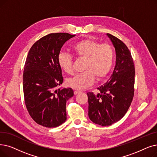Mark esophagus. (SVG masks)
I'll return each instance as SVG.
<instances>
[{
	"label": "esophagus",
	"instance_id": "1",
	"mask_svg": "<svg viewBox=\"0 0 157 157\" xmlns=\"http://www.w3.org/2000/svg\"><path fill=\"white\" fill-rule=\"evenodd\" d=\"M80 92H81V91L79 90H74V93L75 95H77V94H79Z\"/></svg>",
	"mask_w": 157,
	"mask_h": 157
}]
</instances>
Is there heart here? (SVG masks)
Wrapping results in <instances>:
<instances>
[{
    "instance_id": "obj_1",
    "label": "heart",
    "mask_w": 157,
    "mask_h": 157,
    "mask_svg": "<svg viewBox=\"0 0 157 157\" xmlns=\"http://www.w3.org/2000/svg\"><path fill=\"white\" fill-rule=\"evenodd\" d=\"M71 49L76 57L85 59L83 64L85 71L68 79V86L75 89H85L94 83L95 78L101 80L110 73L114 60V51L110 45L101 44L97 40L87 38L75 43ZM57 60L64 72L69 74L73 73L74 59L71 54L60 52Z\"/></svg>"
}]
</instances>
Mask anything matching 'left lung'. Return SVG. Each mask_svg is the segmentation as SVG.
<instances>
[{
  "label": "left lung",
  "mask_w": 157,
  "mask_h": 157,
  "mask_svg": "<svg viewBox=\"0 0 157 157\" xmlns=\"http://www.w3.org/2000/svg\"><path fill=\"white\" fill-rule=\"evenodd\" d=\"M116 52V64L108 81L88 92V117L95 124L110 126L124 116L134 95L135 66L130 51L121 40L107 33Z\"/></svg>",
  "instance_id": "left-lung-1"
}]
</instances>
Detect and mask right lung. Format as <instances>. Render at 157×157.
I'll use <instances>...</instances> for the list:
<instances>
[{"mask_svg":"<svg viewBox=\"0 0 157 157\" xmlns=\"http://www.w3.org/2000/svg\"><path fill=\"white\" fill-rule=\"evenodd\" d=\"M76 35L51 33L34 44L23 74L25 104L31 118L46 128H55L67 119L66 103L74 95L71 88H58L63 78L58 55L65 42Z\"/></svg>","mask_w":157,"mask_h":157,"instance_id":"1","label":"right lung"}]
</instances>
